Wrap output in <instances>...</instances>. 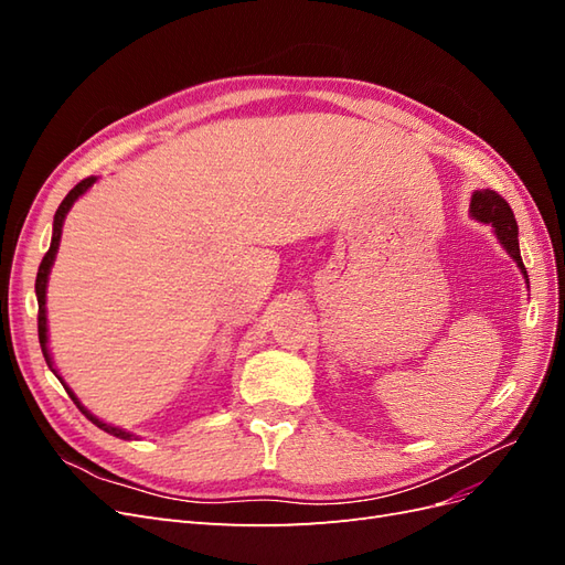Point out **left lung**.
Returning a JSON list of instances; mask_svg holds the SVG:
<instances>
[{"mask_svg": "<svg viewBox=\"0 0 565 565\" xmlns=\"http://www.w3.org/2000/svg\"><path fill=\"white\" fill-rule=\"evenodd\" d=\"M471 216L483 221V224H490L494 228V235H498V241L502 243V247L507 249V254L511 259L516 262V266L521 268L523 278L527 280V273L521 259V249H519V224L514 218V212H511L509 202L494 191H476L471 195Z\"/></svg>", "mask_w": 565, "mask_h": 565, "instance_id": "obj_1", "label": "left lung"}]
</instances>
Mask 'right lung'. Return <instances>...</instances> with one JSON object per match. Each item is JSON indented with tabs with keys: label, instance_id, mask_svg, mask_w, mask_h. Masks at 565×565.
Returning <instances> with one entry per match:
<instances>
[{
	"label": "right lung",
	"instance_id": "right-lung-1",
	"mask_svg": "<svg viewBox=\"0 0 565 565\" xmlns=\"http://www.w3.org/2000/svg\"><path fill=\"white\" fill-rule=\"evenodd\" d=\"M96 183V177H89V179H82L71 193H67L65 198H63V202L58 204V210H56V214H54V235H51V247H49V252L44 254V259H42V264H40V270H38V280H35V292H38V303H40V313H38V332H40V347H42V353H44V361H46V365L51 367V372L56 374L58 377V372L54 370V361H51V353H49V347H46V282H49V270H51V266H54V259H56V252H58V243H61V233H63V221H65V214L71 212V207L75 204V200L79 198V195H84L89 191V188ZM58 382L63 384V388L67 391V396H71L73 401H75V405L79 407V413L87 417L89 422H94L98 429H104L106 434H110V436H117V438H125V440H131L134 438V434H129V431H125V429H117V426H110V424H106V422H100L98 417H94L87 407H84L79 401H77V396L73 393V388L67 386L61 377H58Z\"/></svg>",
	"mask_w": 565,
	"mask_h": 565
}]
</instances>
